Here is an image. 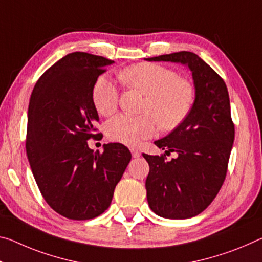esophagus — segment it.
I'll list each match as a JSON object with an SVG mask.
<instances>
[{
	"mask_svg": "<svg viewBox=\"0 0 262 262\" xmlns=\"http://www.w3.org/2000/svg\"><path fill=\"white\" fill-rule=\"evenodd\" d=\"M130 151H132L133 157H135V159H136V157H140V156H141V152H140V150H138V149L132 148Z\"/></svg>",
	"mask_w": 262,
	"mask_h": 262,
	"instance_id": "1",
	"label": "esophagus"
}]
</instances>
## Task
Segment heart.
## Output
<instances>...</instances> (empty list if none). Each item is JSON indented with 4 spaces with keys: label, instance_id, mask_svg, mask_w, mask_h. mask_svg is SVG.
<instances>
[{
    "label": "heart",
    "instance_id": "heart-1",
    "mask_svg": "<svg viewBox=\"0 0 262 262\" xmlns=\"http://www.w3.org/2000/svg\"><path fill=\"white\" fill-rule=\"evenodd\" d=\"M121 80L128 87L146 95L141 116L119 114L106 123V133L115 142L135 146L155 134L157 122L170 130L184 121L193 103V89L188 81L157 64L141 63L123 70ZM95 110L101 115H111L118 107L119 91L108 77L101 76L92 91Z\"/></svg>",
    "mask_w": 262,
    "mask_h": 262
}]
</instances>
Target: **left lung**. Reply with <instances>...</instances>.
Listing matches in <instances>:
<instances>
[{"label":"left lung","instance_id":"left-lung-1","mask_svg":"<svg viewBox=\"0 0 262 262\" xmlns=\"http://www.w3.org/2000/svg\"><path fill=\"white\" fill-rule=\"evenodd\" d=\"M185 65L194 86L188 116L170 134L155 141L176 159L143 154L149 164L147 199L157 215L186 219L203 212L221 190L234 141L230 97L223 79L196 53L181 51L148 58Z\"/></svg>","mask_w":262,"mask_h":262}]
</instances>
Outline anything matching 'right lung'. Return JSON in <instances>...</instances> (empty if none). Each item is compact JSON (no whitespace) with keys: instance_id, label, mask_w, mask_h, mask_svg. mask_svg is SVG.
I'll use <instances>...</instances> for the list:
<instances>
[{"instance_id":"obj_1","label":"right lung","mask_w":262,"mask_h":262,"mask_svg":"<svg viewBox=\"0 0 262 262\" xmlns=\"http://www.w3.org/2000/svg\"><path fill=\"white\" fill-rule=\"evenodd\" d=\"M114 61L86 52H72L43 73L28 110L27 155L48 204L64 217L86 221L108 209L116 184L132 159L121 143L93 151L99 121L92 100L98 77Z\"/></svg>"}]
</instances>
